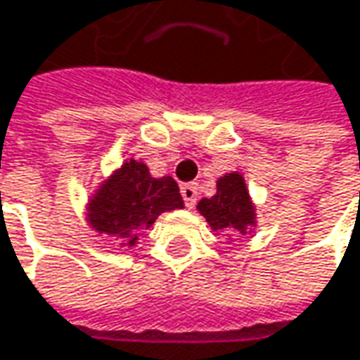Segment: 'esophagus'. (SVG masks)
I'll list each match as a JSON object with an SVG mask.
<instances>
[{
  "label": "esophagus",
  "instance_id": "obj_1",
  "mask_svg": "<svg viewBox=\"0 0 360 360\" xmlns=\"http://www.w3.org/2000/svg\"><path fill=\"white\" fill-rule=\"evenodd\" d=\"M181 195H183V201L187 207H193L195 201H198V185L195 183H187L181 187Z\"/></svg>",
  "mask_w": 360,
  "mask_h": 360
}]
</instances>
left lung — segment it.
I'll return each mask as SVG.
<instances>
[{
	"mask_svg": "<svg viewBox=\"0 0 360 360\" xmlns=\"http://www.w3.org/2000/svg\"><path fill=\"white\" fill-rule=\"evenodd\" d=\"M216 187V195L203 198L198 203L205 222L214 230H226L236 236L248 234L257 226V214L243 175L226 173L218 179Z\"/></svg>",
	"mask_w": 360,
	"mask_h": 360,
	"instance_id": "left-lung-1",
	"label": "left lung"
}]
</instances>
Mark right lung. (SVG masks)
Wrapping results in <instances>:
<instances>
[{
    "label": "right lung",
    "mask_w": 360,
    "mask_h": 360,
    "mask_svg": "<svg viewBox=\"0 0 360 360\" xmlns=\"http://www.w3.org/2000/svg\"><path fill=\"white\" fill-rule=\"evenodd\" d=\"M183 198L173 177H153L140 160H126L105 179L87 205V222L99 234H110L134 246L162 212L181 210Z\"/></svg>",
    "instance_id": "add662e5"
}]
</instances>
